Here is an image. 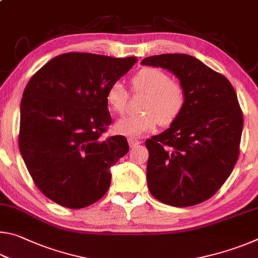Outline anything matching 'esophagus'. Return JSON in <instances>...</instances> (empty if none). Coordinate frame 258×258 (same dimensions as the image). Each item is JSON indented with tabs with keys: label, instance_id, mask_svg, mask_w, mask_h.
Masks as SVG:
<instances>
[{
	"label": "esophagus",
	"instance_id": "1",
	"mask_svg": "<svg viewBox=\"0 0 258 258\" xmlns=\"http://www.w3.org/2000/svg\"><path fill=\"white\" fill-rule=\"evenodd\" d=\"M127 141H128L130 147H137L140 145V143H141V141H140V140L137 138H128Z\"/></svg>",
	"mask_w": 258,
	"mask_h": 258
}]
</instances>
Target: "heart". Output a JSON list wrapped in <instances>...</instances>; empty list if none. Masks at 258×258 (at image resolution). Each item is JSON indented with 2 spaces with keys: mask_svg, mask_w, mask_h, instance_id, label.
<instances>
[{
  "mask_svg": "<svg viewBox=\"0 0 258 258\" xmlns=\"http://www.w3.org/2000/svg\"><path fill=\"white\" fill-rule=\"evenodd\" d=\"M134 92L146 93L141 106L145 111L140 115L127 116L117 121L115 131L126 137L137 138L154 131L159 123L171 125L185 107L186 93L181 83L171 81L165 72L158 68H143L132 77ZM107 102L113 112L123 115L127 108L128 92L123 84L115 82L109 86Z\"/></svg>",
  "mask_w": 258,
  "mask_h": 258,
  "instance_id": "1",
  "label": "heart"
}]
</instances>
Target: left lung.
I'll return each mask as SVG.
<instances>
[{"label": "left lung", "mask_w": 258, "mask_h": 258, "mask_svg": "<svg viewBox=\"0 0 258 258\" xmlns=\"http://www.w3.org/2000/svg\"><path fill=\"white\" fill-rule=\"evenodd\" d=\"M141 63L173 73L186 93L178 118L146 141L148 187L171 206L203 203L224 184L238 160L243 117L237 93L228 78L195 56L166 53Z\"/></svg>", "instance_id": "8db88e82"}]
</instances>
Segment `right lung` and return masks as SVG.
<instances>
[{"label":"right lung","instance_id":"right-lung-1","mask_svg":"<svg viewBox=\"0 0 258 258\" xmlns=\"http://www.w3.org/2000/svg\"><path fill=\"white\" fill-rule=\"evenodd\" d=\"M138 59L69 52L35 73L20 103L19 150L42 194L60 206L84 208L110 186V167L127 154L121 135L102 139L111 124L109 86Z\"/></svg>","mask_w":258,"mask_h":258}]
</instances>
